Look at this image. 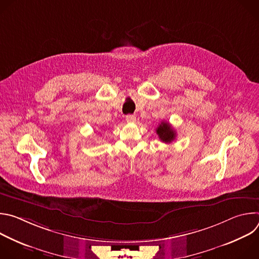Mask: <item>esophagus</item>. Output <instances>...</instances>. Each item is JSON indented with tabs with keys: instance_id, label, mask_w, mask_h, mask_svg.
<instances>
[{
	"instance_id": "34e87169",
	"label": "esophagus",
	"mask_w": 259,
	"mask_h": 259,
	"mask_svg": "<svg viewBox=\"0 0 259 259\" xmlns=\"http://www.w3.org/2000/svg\"><path fill=\"white\" fill-rule=\"evenodd\" d=\"M126 121L129 123H134L136 121V117L134 115H127L126 116Z\"/></svg>"
}]
</instances>
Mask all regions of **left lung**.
Returning <instances> with one entry per match:
<instances>
[{"mask_svg": "<svg viewBox=\"0 0 259 259\" xmlns=\"http://www.w3.org/2000/svg\"><path fill=\"white\" fill-rule=\"evenodd\" d=\"M156 132L159 136V138L166 143L172 142L176 137L175 130L171 127V125L168 122H162L159 127L156 129Z\"/></svg>", "mask_w": 259, "mask_h": 259, "instance_id": "1", "label": "left lung"}]
</instances>
